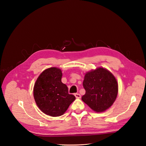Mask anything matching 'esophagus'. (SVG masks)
I'll return each instance as SVG.
<instances>
[{
	"mask_svg": "<svg viewBox=\"0 0 146 146\" xmlns=\"http://www.w3.org/2000/svg\"><path fill=\"white\" fill-rule=\"evenodd\" d=\"M75 96L76 98H80V97H81V95H80L79 94H75Z\"/></svg>",
	"mask_w": 146,
	"mask_h": 146,
	"instance_id": "obj_1",
	"label": "esophagus"
}]
</instances>
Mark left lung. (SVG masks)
Returning a JSON list of instances; mask_svg holds the SVG:
<instances>
[{"label":"left lung","instance_id":"1","mask_svg":"<svg viewBox=\"0 0 146 146\" xmlns=\"http://www.w3.org/2000/svg\"><path fill=\"white\" fill-rule=\"evenodd\" d=\"M83 86L86 93L82 96V100L97 112L108 109L117 98V80L112 74L103 68L86 73Z\"/></svg>","mask_w":146,"mask_h":146}]
</instances>
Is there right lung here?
<instances>
[{"mask_svg": "<svg viewBox=\"0 0 146 146\" xmlns=\"http://www.w3.org/2000/svg\"><path fill=\"white\" fill-rule=\"evenodd\" d=\"M61 70L50 68L44 70L34 86V98L39 109L51 117L62 115L75 100L68 94L67 86L61 82Z\"/></svg>", "mask_w": 146, "mask_h": 146, "instance_id": "1", "label": "right lung"}]
</instances>
